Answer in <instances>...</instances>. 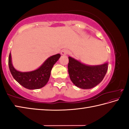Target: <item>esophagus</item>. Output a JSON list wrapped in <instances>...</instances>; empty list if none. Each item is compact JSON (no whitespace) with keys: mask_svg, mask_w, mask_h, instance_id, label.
I'll return each mask as SVG.
<instances>
[{"mask_svg":"<svg viewBox=\"0 0 129 129\" xmlns=\"http://www.w3.org/2000/svg\"><path fill=\"white\" fill-rule=\"evenodd\" d=\"M69 53V51H68L67 49H63L61 51V54H62V55H66V54H67L68 53Z\"/></svg>","mask_w":129,"mask_h":129,"instance_id":"obj_1","label":"esophagus"}]
</instances>
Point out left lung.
I'll return each mask as SVG.
<instances>
[{"mask_svg":"<svg viewBox=\"0 0 129 129\" xmlns=\"http://www.w3.org/2000/svg\"><path fill=\"white\" fill-rule=\"evenodd\" d=\"M68 65L70 78L74 84L83 89L93 88L101 82L108 68V62L99 65H88L69 56Z\"/></svg>","mask_w":129,"mask_h":129,"instance_id":"left-lung-1","label":"left lung"}]
</instances>
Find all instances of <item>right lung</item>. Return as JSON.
I'll use <instances>...</instances> for the list:
<instances>
[{
  "instance_id": "1",
  "label": "right lung",
  "mask_w": 129,
  "mask_h": 129,
  "mask_svg": "<svg viewBox=\"0 0 129 129\" xmlns=\"http://www.w3.org/2000/svg\"><path fill=\"white\" fill-rule=\"evenodd\" d=\"M60 56L59 53L52 56L48 58L38 69L33 71L21 72L14 68L10 53L8 58V66L13 77L21 86L30 90L38 89L43 88L48 82L52 68Z\"/></svg>"
}]
</instances>
